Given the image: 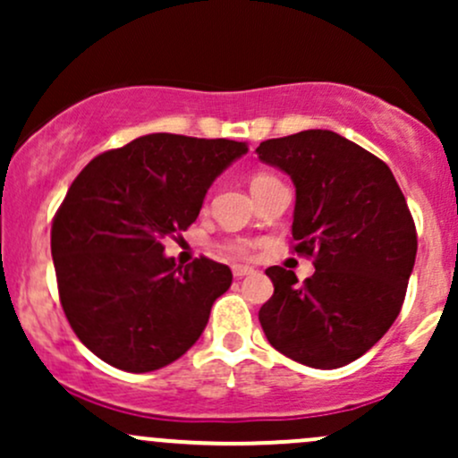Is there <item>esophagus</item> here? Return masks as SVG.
Instances as JSON below:
<instances>
[{
	"label": "esophagus",
	"instance_id": "34e87169",
	"mask_svg": "<svg viewBox=\"0 0 458 458\" xmlns=\"http://www.w3.org/2000/svg\"><path fill=\"white\" fill-rule=\"evenodd\" d=\"M251 273H254L251 267H243V265H234L233 267V276L234 277H245V276H251Z\"/></svg>",
	"mask_w": 458,
	"mask_h": 458
}]
</instances>
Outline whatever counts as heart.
Listing matches in <instances>:
<instances>
[{"mask_svg": "<svg viewBox=\"0 0 458 458\" xmlns=\"http://www.w3.org/2000/svg\"><path fill=\"white\" fill-rule=\"evenodd\" d=\"M277 182L280 181H277L273 174H267V172H256V174L250 178V189H251V193L256 196V193L265 191V189L277 185ZM251 250H254V243L247 239H236L228 243V251L234 256H250Z\"/></svg>", "mask_w": 458, "mask_h": 458, "instance_id": "b5f03b06", "label": "heart"}]
</instances>
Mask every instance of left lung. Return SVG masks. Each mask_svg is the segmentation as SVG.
<instances>
[{
    "instance_id": "left-lung-1",
    "label": "left lung",
    "mask_w": 458,
    "mask_h": 458,
    "mask_svg": "<svg viewBox=\"0 0 458 458\" xmlns=\"http://www.w3.org/2000/svg\"><path fill=\"white\" fill-rule=\"evenodd\" d=\"M262 163L295 185L293 239L314 256V276L269 267L273 297L259 318L273 349L331 370L355 361L401 312L418 236L392 170L343 135L310 129L267 140Z\"/></svg>"
}]
</instances>
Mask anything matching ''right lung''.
<instances>
[{"instance_id":"1","label":"right lung","mask_w":458,"mask_h":458,"mask_svg":"<svg viewBox=\"0 0 458 458\" xmlns=\"http://www.w3.org/2000/svg\"><path fill=\"white\" fill-rule=\"evenodd\" d=\"M245 152V141L150 133L72 181L51 225L57 291L77 338L109 366L159 370L202 335L233 271L204 256L176 265L163 239L196 222L215 178Z\"/></svg>"}]
</instances>
